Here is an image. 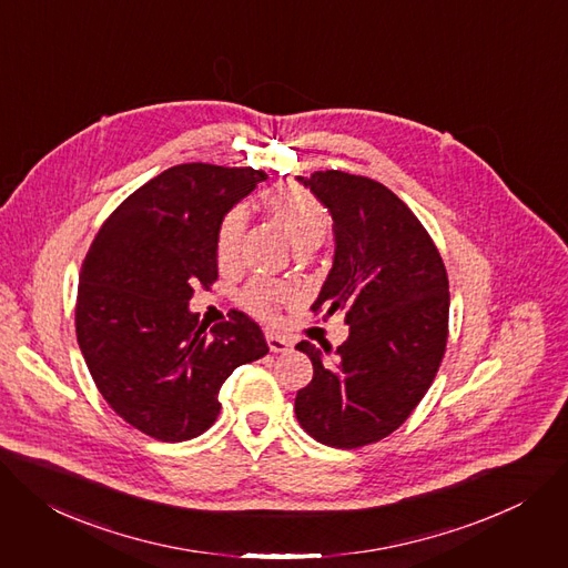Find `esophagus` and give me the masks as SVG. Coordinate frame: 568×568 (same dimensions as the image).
Here are the masks:
<instances>
[{
    "mask_svg": "<svg viewBox=\"0 0 568 568\" xmlns=\"http://www.w3.org/2000/svg\"><path fill=\"white\" fill-rule=\"evenodd\" d=\"M267 346L272 353H287V351H292V339H287L285 335H278V333H267Z\"/></svg>",
    "mask_w": 568,
    "mask_h": 568,
    "instance_id": "34e87169",
    "label": "esophagus"
}]
</instances>
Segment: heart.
I'll list each match as a JSON object with an SVG mask.
<instances>
[{"label": "heart", "mask_w": 568, "mask_h": 568, "mask_svg": "<svg viewBox=\"0 0 568 568\" xmlns=\"http://www.w3.org/2000/svg\"><path fill=\"white\" fill-rule=\"evenodd\" d=\"M263 205L265 213L276 222V226L285 233V237L298 253L317 248L331 231V215L326 211V205L313 192H307L303 187H274L265 194ZM244 226L246 213L242 209H233L222 220L217 233V261L222 267H229L237 261ZM287 296L290 292L283 285L255 281L244 290L242 301L251 313L272 317L278 303L285 301Z\"/></svg>", "instance_id": "b5f03b06"}]
</instances>
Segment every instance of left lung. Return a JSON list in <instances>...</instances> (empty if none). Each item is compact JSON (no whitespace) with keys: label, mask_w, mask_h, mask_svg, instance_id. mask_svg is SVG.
<instances>
[{"label":"left lung","mask_w":568,"mask_h":568,"mask_svg":"<svg viewBox=\"0 0 568 568\" xmlns=\"http://www.w3.org/2000/svg\"><path fill=\"white\" fill-rule=\"evenodd\" d=\"M333 217V267L313 313H344L333 353L296 344L313 381L294 398L301 428L333 448L394 433L428 392L448 337V278L422 222L385 185L335 170L296 176Z\"/></svg>","instance_id":"obj_1"}]
</instances>
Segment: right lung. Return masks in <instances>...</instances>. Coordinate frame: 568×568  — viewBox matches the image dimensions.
<instances>
[{"label": "right lung", "instance_id": "right-lung-1", "mask_svg": "<svg viewBox=\"0 0 568 568\" xmlns=\"http://www.w3.org/2000/svg\"><path fill=\"white\" fill-rule=\"evenodd\" d=\"M265 179L251 168H170L122 201L85 255L79 348L101 396L149 437L209 430L224 381L270 353L244 313L205 331L190 311L194 287L217 278L222 220Z\"/></svg>", "mask_w": 568, "mask_h": 568}]
</instances>
